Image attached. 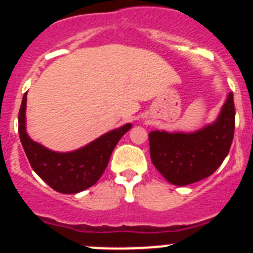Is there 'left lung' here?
<instances>
[{"label":"left lung","mask_w":253,"mask_h":253,"mask_svg":"<svg viewBox=\"0 0 253 253\" xmlns=\"http://www.w3.org/2000/svg\"><path fill=\"white\" fill-rule=\"evenodd\" d=\"M233 92L213 124L194 133H149V151L154 167L172 185L185 186L213 175L232 146L234 135Z\"/></svg>","instance_id":"8db88e82"}]
</instances>
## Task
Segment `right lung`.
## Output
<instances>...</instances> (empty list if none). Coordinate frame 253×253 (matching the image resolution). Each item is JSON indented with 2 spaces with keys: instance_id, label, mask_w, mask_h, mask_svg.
<instances>
[{
  "instance_id": "1",
  "label": "right lung",
  "mask_w": 253,
  "mask_h": 253,
  "mask_svg": "<svg viewBox=\"0 0 253 253\" xmlns=\"http://www.w3.org/2000/svg\"><path fill=\"white\" fill-rule=\"evenodd\" d=\"M26 93L19 111V135L31 167L51 189L62 194H77L95 185L104 173L114 148L131 124L104 134L77 151H50L34 142L25 129Z\"/></svg>"
}]
</instances>
